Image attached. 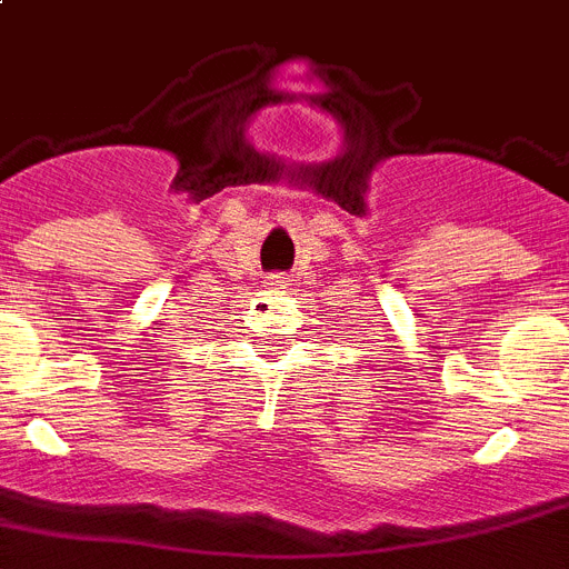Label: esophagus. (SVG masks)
<instances>
[{"label": "esophagus", "mask_w": 569, "mask_h": 569, "mask_svg": "<svg viewBox=\"0 0 569 569\" xmlns=\"http://www.w3.org/2000/svg\"><path fill=\"white\" fill-rule=\"evenodd\" d=\"M269 289H274V291L289 289V278H286L283 271H274V274H271V278H269Z\"/></svg>", "instance_id": "34e87169"}]
</instances>
